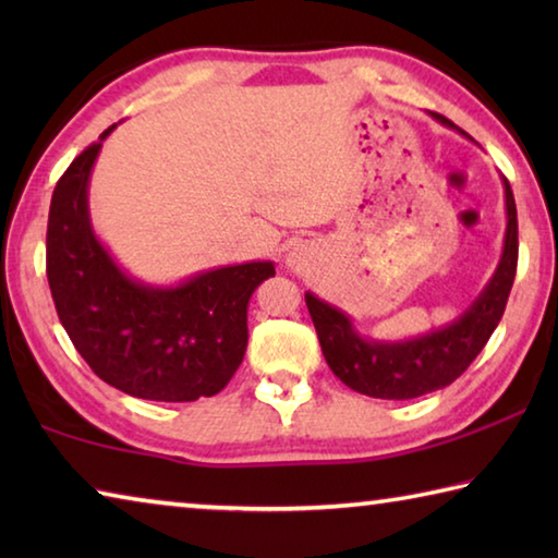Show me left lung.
Segmentation results:
<instances>
[{"label": "left lung", "instance_id": "obj_1", "mask_svg": "<svg viewBox=\"0 0 558 558\" xmlns=\"http://www.w3.org/2000/svg\"><path fill=\"white\" fill-rule=\"evenodd\" d=\"M433 118L440 120L442 125L456 128L448 118L436 116V112ZM502 182L507 204L502 258L480 298L448 327L415 339H403V342H376V339L359 335L342 310L327 305L313 292H305L319 347L339 381L359 393L374 396V399L405 401L446 389L468 369L472 359L483 352L489 335L495 332L505 315L509 290H512L517 276V206L512 186L507 179Z\"/></svg>", "mask_w": 558, "mask_h": 558}]
</instances>
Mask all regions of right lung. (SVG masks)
I'll return each mask as SVG.
<instances>
[{"mask_svg":"<svg viewBox=\"0 0 558 558\" xmlns=\"http://www.w3.org/2000/svg\"><path fill=\"white\" fill-rule=\"evenodd\" d=\"M116 125L83 149L53 189L46 278L73 347L102 381L135 399L196 401L219 393L248 344V300L276 276L270 260L241 263L153 288L118 268L88 216L93 162Z\"/></svg>","mask_w":558,"mask_h":558,"instance_id":"add662e5","label":"right lung"}]
</instances>
